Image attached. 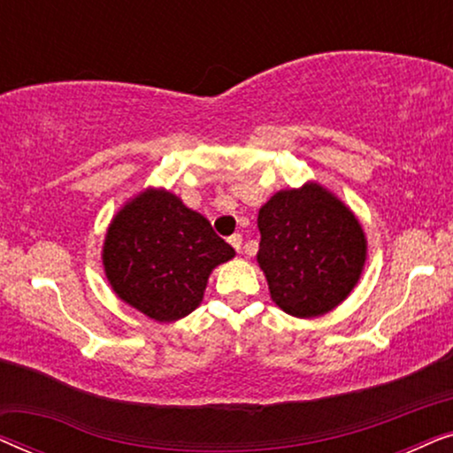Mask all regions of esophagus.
I'll return each instance as SVG.
<instances>
[{
    "instance_id": "34e87169",
    "label": "esophagus",
    "mask_w": 453,
    "mask_h": 453,
    "mask_svg": "<svg viewBox=\"0 0 453 453\" xmlns=\"http://www.w3.org/2000/svg\"><path fill=\"white\" fill-rule=\"evenodd\" d=\"M228 243H231L237 251H241V247H243V237H241L239 233H234V234H231V237H228Z\"/></svg>"
}]
</instances>
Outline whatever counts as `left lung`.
<instances>
[{"label":"left lung","instance_id":"left-lung-1","mask_svg":"<svg viewBox=\"0 0 453 453\" xmlns=\"http://www.w3.org/2000/svg\"><path fill=\"white\" fill-rule=\"evenodd\" d=\"M257 262L272 299L295 318H315L344 301L361 276L363 228L318 183L278 191L257 216Z\"/></svg>","mask_w":453,"mask_h":453}]
</instances>
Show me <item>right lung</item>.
Here are the masks:
<instances>
[{"label": "right lung", "instance_id": "right-lung-1", "mask_svg": "<svg viewBox=\"0 0 453 453\" xmlns=\"http://www.w3.org/2000/svg\"><path fill=\"white\" fill-rule=\"evenodd\" d=\"M234 256L202 214L169 191L146 189L111 222L103 264L123 301L157 321L200 305L212 268Z\"/></svg>", "mask_w": 453, "mask_h": 453}]
</instances>
